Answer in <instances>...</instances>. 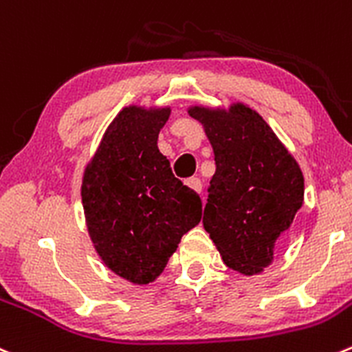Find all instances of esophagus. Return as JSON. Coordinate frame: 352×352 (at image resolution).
<instances>
[{
	"label": "esophagus",
	"mask_w": 352,
	"mask_h": 352,
	"mask_svg": "<svg viewBox=\"0 0 352 352\" xmlns=\"http://www.w3.org/2000/svg\"><path fill=\"white\" fill-rule=\"evenodd\" d=\"M187 186H189L190 189H194L196 192H199V194H201V190H203V182H201L197 177H192V179L187 180Z\"/></svg>",
	"instance_id": "obj_1"
}]
</instances>
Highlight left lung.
I'll return each mask as SVG.
<instances>
[{
	"label": "left lung",
	"instance_id": "left-lung-1",
	"mask_svg": "<svg viewBox=\"0 0 352 352\" xmlns=\"http://www.w3.org/2000/svg\"><path fill=\"white\" fill-rule=\"evenodd\" d=\"M189 115L203 124L217 165L204 230L228 268L259 274L274 261L275 242L302 206L301 168L261 115L245 104L192 107Z\"/></svg>",
	"mask_w": 352,
	"mask_h": 352
}]
</instances>
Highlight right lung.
<instances>
[{
    "label": "right lung",
    "mask_w": 352,
    "mask_h": 352,
    "mask_svg": "<svg viewBox=\"0 0 352 352\" xmlns=\"http://www.w3.org/2000/svg\"><path fill=\"white\" fill-rule=\"evenodd\" d=\"M168 117L170 108H124L82 179V206L98 254L118 277L139 285L160 277L203 213L201 197L173 177L158 149Z\"/></svg>",
    "instance_id": "add662e5"
}]
</instances>
